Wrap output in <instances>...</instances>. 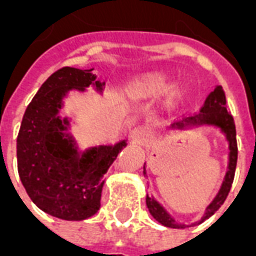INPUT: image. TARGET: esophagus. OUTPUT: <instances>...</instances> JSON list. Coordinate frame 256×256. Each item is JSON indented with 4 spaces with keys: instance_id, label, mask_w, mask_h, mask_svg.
<instances>
[{
    "instance_id": "1",
    "label": "esophagus",
    "mask_w": 256,
    "mask_h": 256,
    "mask_svg": "<svg viewBox=\"0 0 256 256\" xmlns=\"http://www.w3.org/2000/svg\"><path fill=\"white\" fill-rule=\"evenodd\" d=\"M150 138V132L145 128H136L132 132V140L134 142H138V144H146Z\"/></svg>"
}]
</instances>
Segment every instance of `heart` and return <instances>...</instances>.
Listing matches in <instances>:
<instances>
[{"instance_id": "heart-1", "label": "heart", "mask_w": 256, "mask_h": 256, "mask_svg": "<svg viewBox=\"0 0 256 256\" xmlns=\"http://www.w3.org/2000/svg\"><path fill=\"white\" fill-rule=\"evenodd\" d=\"M154 84H155L158 89H166L167 88V82L164 78H158L155 82H154Z\"/></svg>"}]
</instances>
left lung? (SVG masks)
<instances>
[{
    "label": "left lung",
    "instance_id": "obj_1",
    "mask_svg": "<svg viewBox=\"0 0 256 256\" xmlns=\"http://www.w3.org/2000/svg\"><path fill=\"white\" fill-rule=\"evenodd\" d=\"M186 123H212L222 128V132L226 134V137L229 140V148H230V156H229V170L226 172L225 181L220 186V190L216 194V198L212 200V203L207 207V211L204 214L203 220H207L211 215L214 214L216 210L220 208L224 204V202L228 198V194L230 192L232 184L234 180V172H236L237 164V140H236V124L234 119L232 116V114L226 110V97L225 92L222 89V86H216L208 97L204 101L203 106L198 114L194 116L186 119ZM177 128H182L185 123H177ZM146 206L148 210L158 222H160L162 225L168 226V228H185L186 225H180L176 220H172L170 215L167 214L166 210L162 207L160 204L156 202L154 198L146 196ZM200 220V222H202ZM198 222L192 224V226L198 225Z\"/></svg>",
    "mask_w": 256,
    "mask_h": 256
}]
</instances>
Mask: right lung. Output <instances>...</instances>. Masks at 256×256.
I'll return each instance as SVG.
<instances>
[{
    "label": "right lung",
    "mask_w": 256,
    "mask_h": 256,
    "mask_svg": "<svg viewBox=\"0 0 256 256\" xmlns=\"http://www.w3.org/2000/svg\"><path fill=\"white\" fill-rule=\"evenodd\" d=\"M92 70L63 67L42 84L26 108L18 134V172L31 200L48 214L62 220H80L100 208L102 177L118 154L123 140L114 146H98L78 159L76 150L63 134L58 118L62 97L70 89L84 90L100 80Z\"/></svg>",
    "instance_id": "obj_1"
}]
</instances>
